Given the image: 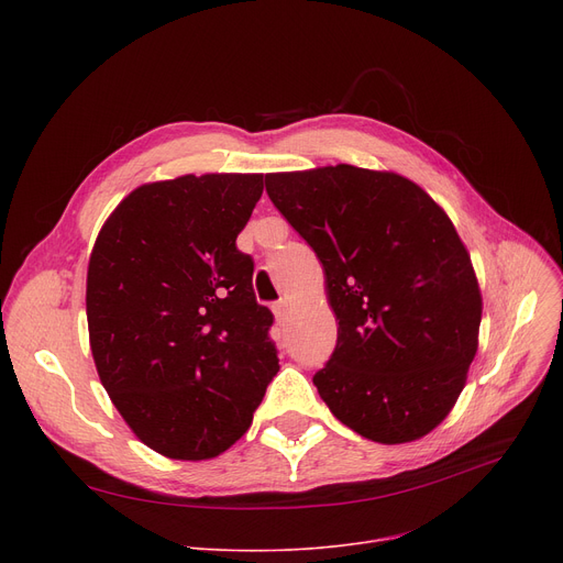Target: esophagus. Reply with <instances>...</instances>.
<instances>
[{"label": "esophagus", "instance_id": "esophagus-1", "mask_svg": "<svg viewBox=\"0 0 563 563\" xmlns=\"http://www.w3.org/2000/svg\"><path fill=\"white\" fill-rule=\"evenodd\" d=\"M287 312H289V303H287L285 299H280V301L274 306V317H276V321H278V323L285 321Z\"/></svg>", "mask_w": 563, "mask_h": 563}]
</instances>
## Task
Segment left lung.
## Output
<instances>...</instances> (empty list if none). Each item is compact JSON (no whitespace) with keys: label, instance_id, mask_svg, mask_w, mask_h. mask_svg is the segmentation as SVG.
I'll return each mask as SVG.
<instances>
[{"label":"left lung","instance_id":"left-lung-1","mask_svg":"<svg viewBox=\"0 0 563 563\" xmlns=\"http://www.w3.org/2000/svg\"><path fill=\"white\" fill-rule=\"evenodd\" d=\"M264 185L317 253L338 319L319 397L383 445L431 433L465 388L484 306L445 210L399 173L351 164L266 173Z\"/></svg>","mask_w":563,"mask_h":563}]
</instances>
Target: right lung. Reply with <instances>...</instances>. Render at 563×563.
Instances as JSON below:
<instances>
[{"mask_svg":"<svg viewBox=\"0 0 563 563\" xmlns=\"http://www.w3.org/2000/svg\"><path fill=\"white\" fill-rule=\"evenodd\" d=\"M262 173L180 175L136 187L88 260V342L102 386L134 435L175 461L240 440L280 369L274 314L255 301L236 234Z\"/></svg>","mask_w":563,"mask_h":563,"instance_id":"obj_1","label":"right lung"}]
</instances>
